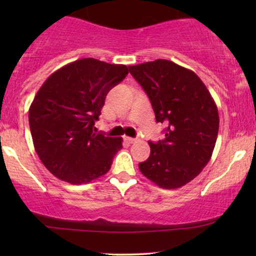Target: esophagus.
Wrapping results in <instances>:
<instances>
[{
    "label": "esophagus",
    "mask_w": 256,
    "mask_h": 256,
    "mask_svg": "<svg viewBox=\"0 0 256 256\" xmlns=\"http://www.w3.org/2000/svg\"><path fill=\"white\" fill-rule=\"evenodd\" d=\"M125 140H126V142H128V143H134L136 142V138H132V137H125Z\"/></svg>",
    "instance_id": "34e87169"
}]
</instances>
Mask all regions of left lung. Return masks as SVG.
I'll return each mask as SVG.
<instances>
[{
    "label": "left lung",
    "instance_id": "left-lung-1",
    "mask_svg": "<svg viewBox=\"0 0 256 256\" xmlns=\"http://www.w3.org/2000/svg\"><path fill=\"white\" fill-rule=\"evenodd\" d=\"M150 100L165 138L149 142L140 170L162 189H178L198 177L212 158L219 131L216 102L195 72L168 60L128 66Z\"/></svg>",
    "mask_w": 256,
    "mask_h": 256
}]
</instances>
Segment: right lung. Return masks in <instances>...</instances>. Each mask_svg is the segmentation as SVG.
Listing matches in <instances>:
<instances>
[{
	"mask_svg": "<svg viewBox=\"0 0 256 256\" xmlns=\"http://www.w3.org/2000/svg\"><path fill=\"white\" fill-rule=\"evenodd\" d=\"M128 73L125 64L80 58L44 82L28 110L34 150L52 174L90 183L110 171L122 138L96 134L94 125L107 94Z\"/></svg>",
	"mask_w": 256,
	"mask_h": 256,
	"instance_id": "add662e5",
	"label": "right lung"
}]
</instances>
